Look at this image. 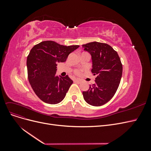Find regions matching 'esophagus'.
Segmentation results:
<instances>
[{
  "instance_id": "34e87169",
  "label": "esophagus",
  "mask_w": 151,
  "mask_h": 151,
  "mask_svg": "<svg viewBox=\"0 0 151 151\" xmlns=\"http://www.w3.org/2000/svg\"><path fill=\"white\" fill-rule=\"evenodd\" d=\"M74 82H76V83H80L81 82L80 80H79V79H75L74 80Z\"/></svg>"
}]
</instances>
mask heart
<instances>
[{"instance_id":"heart-1","label":"heart","mask_w":151,"mask_h":151,"mask_svg":"<svg viewBox=\"0 0 151 151\" xmlns=\"http://www.w3.org/2000/svg\"><path fill=\"white\" fill-rule=\"evenodd\" d=\"M74 73L76 75H79L81 73V71L79 70H74Z\"/></svg>"}]
</instances>
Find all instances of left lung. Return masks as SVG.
Wrapping results in <instances>:
<instances>
[{
    "label": "left lung",
    "instance_id": "1",
    "mask_svg": "<svg viewBox=\"0 0 151 151\" xmlns=\"http://www.w3.org/2000/svg\"><path fill=\"white\" fill-rule=\"evenodd\" d=\"M85 51L92 57L91 72L96 77L95 83L83 91L85 101L89 104L99 106L106 104L116 93L123 71L120 58L110 45L99 42L83 45Z\"/></svg>",
    "mask_w": 151,
    "mask_h": 151
}]
</instances>
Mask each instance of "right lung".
I'll return each mask as SVG.
<instances>
[{
    "label": "right lung",
    "instance_id": "add662e5",
    "mask_svg": "<svg viewBox=\"0 0 151 151\" xmlns=\"http://www.w3.org/2000/svg\"><path fill=\"white\" fill-rule=\"evenodd\" d=\"M79 47L44 41L31 50L26 62L28 80L36 96L43 102L57 104L65 97L73 81L67 75L56 76L57 63L65 62L68 55Z\"/></svg>",
    "mask_w": 151,
    "mask_h": 151
}]
</instances>
